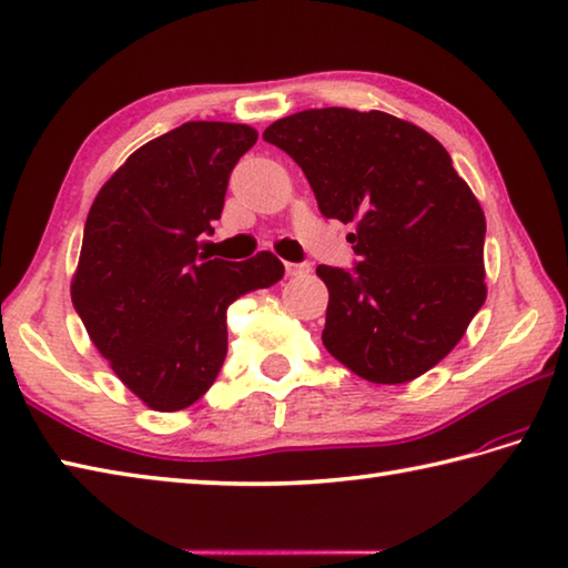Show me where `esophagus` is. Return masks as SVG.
<instances>
[{
    "label": "esophagus",
    "instance_id": "1",
    "mask_svg": "<svg viewBox=\"0 0 568 568\" xmlns=\"http://www.w3.org/2000/svg\"><path fill=\"white\" fill-rule=\"evenodd\" d=\"M284 270H286V276H298V274H306L308 270H312V266H308V264H296V262H286Z\"/></svg>",
    "mask_w": 568,
    "mask_h": 568
}]
</instances>
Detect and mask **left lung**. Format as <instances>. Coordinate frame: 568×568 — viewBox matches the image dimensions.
I'll list each match as a JSON object with an SVG mask.
<instances>
[{
	"mask_svg": "<svg viewBox=\"0 0 568 568\" xmlns=\"http://www.w3.org/2000/svg\"><path fill=\"white\" fill-rule=\"evenodd\" d=\"M264 141L304 170L321 215L356 227V274L316 266L328 288L326 351L383 385L437 366L487 298L485 212L453 158L383 111H302Z\"/></svg>",
	"mask_w": 568,
	"mask_h": 568,
	"instance_id": "1",
	"label": "left lung"
}]
</instances>
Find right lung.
Returning <instances> with one entry per match:
<instances>
[{"label": "right lung", "mask_w": 568, "mask_h": 568, "mask_svg": "<svg viewBox=\"0 0 568 568\" xmlns=\"http://www.w3.org/2000/svg\"><path fill=\"white\" fill-rule=\"evenodd\" d=\"M256 143L244 123L190 121L109 178L89 210L71 302L101 356L158 413L190 408L227 356V308L284 276L272 252L232 264L197 254L227 180Z\"/></svg>", "instance_id": "obj_1"}]
</instances>
